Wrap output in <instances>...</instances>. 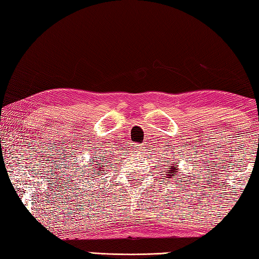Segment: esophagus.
I'll return each mask as SVG.
<instances>
[{"instance_id":"obj_1","label":"esophagus","mask_w":259,"mask_h":259,"mask_svg":"<svg viewBox=\"0 0 259 259\" xmlns=\"http://www.w3.org/2000/svg\"><path fill=\"white\" fill-rule=\"evenodd\" d=\"M135 148L138 150V151H140V150H145V144L144 145H136L135 146Z\"/></svg>"}]
</instances>
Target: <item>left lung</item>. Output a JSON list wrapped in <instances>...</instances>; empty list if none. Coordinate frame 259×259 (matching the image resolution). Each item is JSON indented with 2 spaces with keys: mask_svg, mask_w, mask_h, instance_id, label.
<instances>
[{
  "mask_svg": "<svg viewBox=\"0 0 259 259\" xmlns=\"http://www.w3.org/2000/svg\"><path fill=\"white\" fill-rule=\"evenodd\" d=\"M170 171H168V173H173V175H171V176H174V175H176L175 174V171H176V168H174V166H173V168H171V169H169ZM170 176V175H169Z\"/></svg>",
  "mask_w": 259,
  "mask_h": 259,
  "instance_id": "8db88e82",
  "label": "left lung"
}]
</instances>
